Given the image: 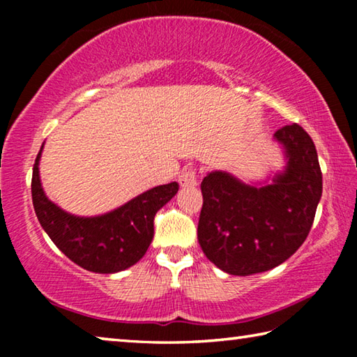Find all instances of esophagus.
Here are the masks:
<instances>
[{
	"instance_id": "34e87169",
	"label": "esophagus",
	"mask_w": 357,
	"mask_h": 357,
	"mask_svg": "<svg viewBox=\"0 0 357 357\" xmlns=\"http://www.w3.org/2000/svg\"><path fill=\"white\" fill-rule=\"evenodd\" d=\"M179 184L184 189H189V187H195L197 185V172L195 168L192 167H185L183 172L179 174Z\"/></svg>"
}]
</instances>
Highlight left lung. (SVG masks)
<instances>
[{
	"label": "left lung",
	"instance_id": "obj_1",
	"mask_svg": "<svg viewBox=\"0 0 357 357\" xmlns=\"http://www.w3.org/2000/svg\"><path fill=\"white\" fill-rule=\"evenodd\" d=\"M285 151V170L273 184H245L227 172L202 183L198 220L202 250L223 273L252 275L282 264L309 236L323 192L317 148L299 124L274 134Z\"/></svg>",
	"mask_w": 357,
	"mask_h": 357
}]
</instances>
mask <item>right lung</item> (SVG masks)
Wrapping results in <instances>:
<instances>
[{"mask_svg": "<svg viewBox=\"0 0 357 357\" xmlns=\"http://www.w3.org/2000/svg\"><path fill=\"white\" fill-rule=\"evenodd\" d=\"M36 157L31 179L33 206L40 227L59 250L83 269L99 274L119 273L146 253L154 236V215L176 195L178 183L157 185L123 206L94 217L63 211L44 193Z\"/></svg>", "mask_w": 357, "mask_h": 357, "instance_id": "add662e5", "label": "right lung"}]
</instances>
